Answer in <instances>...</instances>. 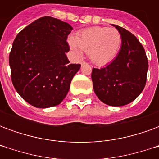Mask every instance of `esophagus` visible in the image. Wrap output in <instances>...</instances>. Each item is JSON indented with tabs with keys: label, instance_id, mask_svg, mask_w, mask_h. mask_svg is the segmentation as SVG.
Segmentation results:
<instances>
[{
	"label": "esophagus",
	"instance_id": "obj_1",
	"mask_svg": "<svg viewBox=\"0 0 159 159\" xmlns=\"http://www.w3.org/2000/svg\"><path fill=\"white\" fill-rule=\"evenodd\" d=\"M80 63H81L82 66H83V65H87V62L85 60H83V59H81V60H80Z\"/></svg>",
	"mask_w": 159,
	"mask_h": 159
}]
</instances>
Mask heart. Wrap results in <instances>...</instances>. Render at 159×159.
Masks as SVG:
<instances>
[{
	"instance_id": "1",
	"label": "heart",
	"mask_w": 159,
	"mask_h": 159,
	"mask_svg": "<svg viewBox=\"0 0 159 159\" xmlns=\"http://www.w3.org/2000/svg\"><path fill=\"white\" fill-rule=\"evenodd\" d=\"M70 46L77 52L89 53L91 61L98 66L112 61L121 48L122 36L119 31L108 27H91L80 31L76 39L70 40Z\"/></svg>"
}]
</instances>
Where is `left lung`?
<instances>
[{"label": "left lung", "instance_id": "left-lung-1", "mask_svg": "<svg viewBox=\"0 0 159 159\" xmlns=\"http://www.w3.org/2000/svg\"><path fill=\"white\" fill-rule=\"evenodd\" d=\"M112 25L122 36V47L108 66L92 70L94 93L103 103L122 107L132 102L142 92L147 82L148 60L143 46L133 34Z\"/></svg>", "mask_w": 159, "mask_h": 159}]
</instances>
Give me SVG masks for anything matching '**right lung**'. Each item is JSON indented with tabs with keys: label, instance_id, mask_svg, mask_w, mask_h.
Here are the masks:
<instances>
[{
	"label": "right lung",
	"instance_id": "1",
	"mask_svg": "<svg viewBox=\"0 0 159 159\" xmlns=\"http://www.w3.org/2000/svg\"><path fill=\"white\" fill-rule=\"evenodd\" d=\"M73 28L45 16L17 35L9 54L13 86L26 102L37 108L59 105L68 93L80 64H70L66 42Z\"/></svg>",
	"mask_w": 159,
	"mask_h": 159
}]
</instances>
